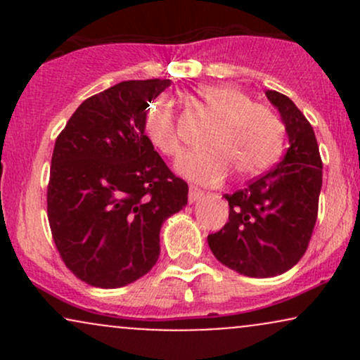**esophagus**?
<instances>
[{"mask_svg":"<svg viewBox=\"0 0 360 360\" xmlns=\"http://www.w3.org/2000/svg\"><path fill=\"white\" fill-rule=\"evenodd\" d=\"M205 196V193L201 191L200 188H198V186H189V194H188V198H189V203H194V201H198V200H201V198Z\"/></svg>","mask_w":360,"mask_h":360,"instance_id":"1","label":"esophagus"}]
</instances>
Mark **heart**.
<instances>
[{"mask_svg": "<svg viewBox=\"0 0 360 360\" xmlns=\"http://www.w3.org/2000/svg\"><path fill=\"white\" fill-rule=\"evenodd\" d=\"M198 100L217 120L201 140L205 147L186 154L177 164L184 176L198 183L218 184L229 176L230 167L238 177H254L278 162L286 128L274 110L255 103L233 84L201 86ZM142 128L160 154L177 157L183 152L177 111L169 98L157 96L148 103Z\"/></svg>", "mask_w": 360, "mask_h": 360, "instance_id": "obj_1", "label": "heart"}]
</instances>
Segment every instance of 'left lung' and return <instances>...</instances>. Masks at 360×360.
<instances>
[{
    "label": "left lung",
    "instance_id": "left-lung-1",
    "mask_svg": "<svg viewBox=\"0 0 360 360\" xmlns=\"http://www.w3.org/2000/svg\"><path fill=\"white\" fill-rule=\"evenodd\" d=\"M266 96L286 125V155L247 188L225 194L229 221L208 235L214 257L249 278L283 274L303 257L315 229L323 176L315 131L304 115L278 91L267 89Z\"/></svg>",
    "mask_w": 360,
    "mask_h": 360
}]
</instances>
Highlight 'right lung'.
Wrapping results in <instances>:
<instances>
[{
    "label": "right lung",
    "instance_id": "add662e5",
    "mask_svg": "<svg viewBox=\"0 0 360 360\" xmlns=\"http://www.w3.org/2000/svg\"><path fill=\"white\" fill-rule=\"evenodd\" d=\"M169 79L123 81L82 101L56 140L47 217L65 267L96 288H122L159 259L166 218L188 183L143 135L147 105Z\"/></svg>",
    "mask_w": 360,
    "mask_h": 360
}]
</instances>
